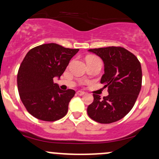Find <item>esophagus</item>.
Wrapping results in <instances>:
<instances>
[{
	"mask_svg": "<svg viewBox=\"0 0 159 159\" xmlns=\"http://www.w3.org/2000/svg\"><path fill=\"white\" fill-rule=\"evenodd\" d=\"M76 93H77L78 95H83L85 94L84 92H83V91H78Z\"/></svg>",
	"mask_w": 159,
	"mask_h": 159,
	"instance_id": "obj_1",
	"label": "esophagus"
}]
</instances>
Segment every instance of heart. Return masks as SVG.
<instances>
[{
  "label": "heart",
  "mask_w": 159,
  "mask_h": 159,
  "mask_svg": "<svg viewBox=\"0 0 159 159\" xmlns=\"http://www.w3.org/2000/svg\"><path fill=\"white\" fill-rule=\"evenodd\" d=\"M87 59H98V58L96 57H94V56H90V57H87Z\"/></svg>",
  "instance_id": "1"
}]
</instances>
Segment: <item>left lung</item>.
Wrapping results in <instances>:
<instances>
[{
	"mask_svg": "<svg viewBox=\"0 0 159 159\" xmlns=\"http://www.w3.org/2000/svg\"><path fill=\"white\" fill-rule=\"evenodd\" d=\"M88 51L103 61L105 73L101 83L108 91V95L103 98L93 94V102L87 108L88 115L101 124L120 120L130 111L140 92V63L134 54L121 47L112 46Z\"/></svg>",
	"mask_w": 159,
	"mask_h": 159,
	"instance_id": "1",
	"label": "left lung"
}]
</instances>
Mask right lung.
<instances>
[{"label":"right lung","mask_w":159,"mask_h":159,"mask_svg":"<svg viewBox=\"0 0 159 159\" xmlns=\"http://www.w3.org/2000/svg\"><path fill=\"white\" fill-rule=\"evenodd\" d=\"M79 49L66 48L55 43L33 48L25 56L17 74L22 102L30 114L39 120L55 121L62 118L76 92L64 91L53 79L63 74Z\"/></svg>","instance_id":"obj_1"}]
</instances>
